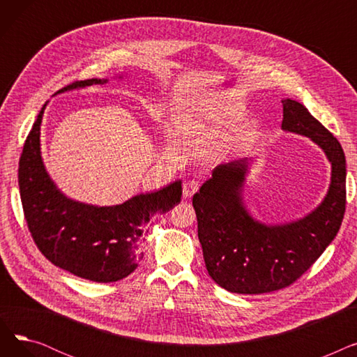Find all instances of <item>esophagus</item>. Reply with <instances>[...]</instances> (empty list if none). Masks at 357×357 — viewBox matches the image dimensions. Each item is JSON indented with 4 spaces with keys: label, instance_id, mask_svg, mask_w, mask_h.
<instances>
[{
    "label": "esophagus",
    "instance_id": "34e87169",
    "mask_svg": "<svg viewBox=\"0 0 357 357\" xmlns=\"http://www.w3.org/2000/svg\"><path fill=\"white\" fill-rule=\"evenodd\" d=\"M199 190V182L195 179H190L183 183V197L191 198Z\"/></svg>",
    "mask_w": 357,
    "mask_h": 357
}]
</instances>
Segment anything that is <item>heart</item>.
<instances>
[{"mask_svg": "<svg viewBox=\"0 0 357 357\" xmlns=\"http://www.w3.org/2000/svg\"><path fill=\"white\" fill-rule=\"evenodd\" d=\"M245 116L240 108L226 107L214 98H199L186 104L179 120L183 124H195L201 120L211 121L215 126H229L240 121Z\"/></svg>", "mask_w": 357, "mask_h": 357, "instance_id": "obj_1", "label": "heart"}]
</instances>
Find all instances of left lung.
<instances>
[{
	"label": "left lung",
	"mask_w": 357,
	"mask_h": 357,
	"mask_svg": "<svg viewBox=\"0 0 357 357\" xmlns=\"http://www.w3.org/2000/svg\"><path fill=\"white\" fill-rule=\"evenodd\" d=\"M282 128L310 137L331 162L324 201L307 217L266 226L243 207L248 159L218 165L192 198L205 266L214 282L234 294H265L303 276L339 231L346 211V158L330 131L298 101L284 100Z\"/></svg>",
	"instance_id": "left-lung-1"
}]
</instances>
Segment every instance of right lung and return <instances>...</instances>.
I'll return each instance as SVG.
<instances>
[{
  "label": "right lung",
  "mask_w": 357,
  "mask_h": 357,
  "mask_svg": "<svg viewBox=\"0 0 357 357\" xmlns=\"http://www.w3.org/2000/svg\"><path fill=\"white\" fill-rule=\"evenodd\" d=\"M107 81H78L59 92ZM45 107L18 162V186L30 234L37 249L54 266L93 282H116L133 272L142 260L139 240L150 218L169 211L181 201V181L112 207H96L65 197L47 175L40 155Z\"/></svg>",
  "instance_id": "1"
}]
</instances>
